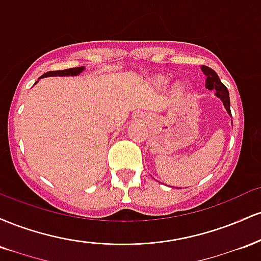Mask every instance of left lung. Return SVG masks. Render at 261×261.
Listing matches in <instances>:
<instances>
[{"mask_svg":"<svg viewBox=\"0 0 261 261\" xmlns=\"http://www.w3.org/2000/svg\"><path fill=\"white\" fill-rule=\"evenodd\" d=\"M202 71L203 73L206 74V88L210 89V91H214V89L216 91V95L218 98H221L224 107H226L227 112H228L229 115H232V114H230L229 93L227 87L221 82L218 74L215 72L211 67H208V66H202Z\"/></svg>","mask_w":261,"mask_h":261,"instance_id":"1","label":"left lung"}]
</instances>
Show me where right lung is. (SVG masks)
I'll return each instance as SVG.
<instances>
[{"label":"right lung","mask_w":261,"mask_h":261,"mask_svg":"<svg viewBox=\"0 0 261 261\" xmlns=\"http://www.w3.org/2000/svg\"><path fill=\"white\" fill-rule=\"evenodd\" d=\"M83 71V66L81 67H72V68H66V70H61V71H49V72L44 73L40 79L43 77H47V76H76L80 72Z\"/></svg>","instance_id":"1"}]
</instances>
